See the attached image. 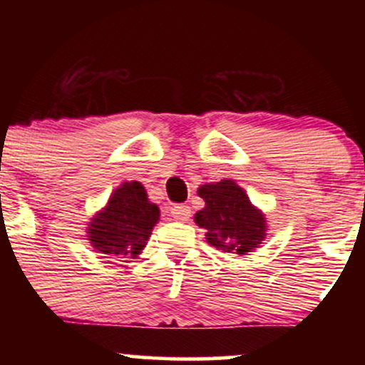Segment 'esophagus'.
<instances>
[{
	"instance_id": "obj_1",
	"label": "esophagus",
	"mask_w": 365,
	"mask_h": 365,
	"mask_svg": "<svg viewBox=\"0 0 365 365\" xmlns=\"http://www.w3.org/2000/svg\"><path fill=\"white\" fill-rule=\"evenodd\" d=\"M171 217L175 221H187L190 217V207L185 204H177V206L171 207Z\"/></svg>"
}]
</instances>
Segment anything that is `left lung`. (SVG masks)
I'll use <instances>...</instances> for the list:
<instances>
[{
  "instance_id": "1",
  "label": "left lung",
  "mask_w": 365,
  "mask_h": 365,
  "mask_svg": "<svg viewBox=\"0 0 365 365\" xmlns=\"http://www.w3.org/2000/svg\"><path fill=\"white\" fill-rule=\"evenodd\" d=\"M206 206L194 221L206 230L207 244L221 252L244 255L266 238V217L233 180L206 183L197 190Z\"/></svg>"
}]
</instances>
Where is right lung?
<instances>
[{
	"label": "right lung",
	"instance_id": "add662e5",
	"mask_svg": "<svg viewBox=\"0 0 365 365\" xmlns=\"http://www.w3.org/2000/svg\"><path fill=\"white\" fill-rule=\"evenodd\" d=\"M159 221V207L148 199L139 182H123L113 192L106 207L92 217L87 240L108 261L125 262L142 252Z\"/></svg>",
	"mask_w": 365,
	"mask_h": 365
}]
</instances>
